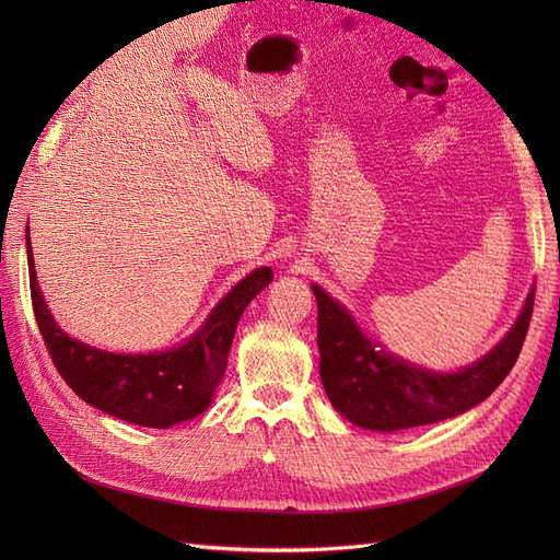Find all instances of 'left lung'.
<instances>
[{
  "instance_id": "8db88e82",
  "label": "left lung",
  "mask_w": 560,
  "mask_h": 560,
  "mask_svg": "<svg viewBox=\"0 0 560 560\" xmlns=\"http://www.w3.org/2000/svg\"><path fill=\"white\" fill-rule=\"evenodd\" d=\"M313 294L325 393L352 425L376 432L430 425L460 416L490 397L518 360L535 299L530 290L512 329L481 360L442 374L406 362L371 341L343 303L334 301L319 284H313Z\"/></svg>"
}]
</instances>
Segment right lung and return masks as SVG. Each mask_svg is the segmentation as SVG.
Instances as JSON below:
<instances>
[{
  "instance_id": "add662e5",
  "label": "right lung",
  "mask_w": 560,
  "mask_h": 560,
  "mask_svg": "<svg viewBox=\"0 0 560 560\" xmlns=\"http://www.w3.org/2000/svg\"><path fill=\"white\" fill-rule=\"evenodd\" d=\"M30 294L50 360L65 383L95 409L142 428H173L200 416L224 378L235 327L247 303L273 280V270H252L217 303L202 327L163 352H107L65 334L42 296L27 229Z\"/></svg>"
}]
</instances>
